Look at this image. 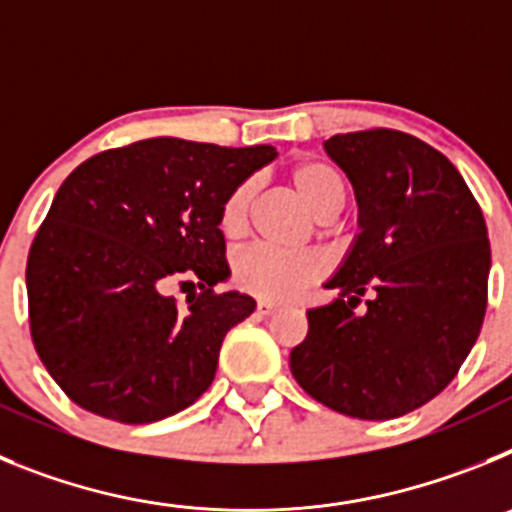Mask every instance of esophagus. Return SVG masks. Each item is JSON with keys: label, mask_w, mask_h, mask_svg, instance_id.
I'll list each match as a JSON object with an SVG mask.
<instances>
[{"label": "esophagus", "mask_w": 512, "mask_h": 512, "mask_svg": "<svg viewBox=\"0 0 512 512\" xmlns=\"http://www.w3.org/2000/svg\"><path fill=\"white\" fill-rule=\"evenodd\" d=\"M277 310H279V307L274 305V302H266V300H261L259 305H256V312H259V315H264V318H266V315H274Z\"/></svg>", "instance_id": "obj_1"}]
</instances>
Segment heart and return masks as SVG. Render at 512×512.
<instances>
[{
  "instance_id": "obj_1",
  "label": "heart",
  "mask_w": 512,
  "mask_h": 512,
  "mask_svg": "<svg viewBox=\"0 0 512 512\" xmlns=\"http://www.w3.org/2000/svg\"><path fill=\"white\" fill-rule=\"evenodd\" d=\"M289 182L297 189L310 210L320 217L336 215L346 200V179L323 158H300L289 166ZM253 205V182L235 184L220 205V230L228 238H238L248 228ZM320 253H287L266 246L243 248L233 259V284L251 297L266 302H282L295 297L307 284L325 274Z\"/></svg>"
}]
</instances>
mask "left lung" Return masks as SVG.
I'll return each mask as SVG.
<instances>
[{"label":"left lung","mask_w":512,"mask_h":512,"mask_svg":"<svg viewBox=\"0 0 512 512\" xmlns=\"http://www.w3.org/2000/svg\"><path fill=\"white\" fill-rule=\"evenodd\" d=\"M325 151L354 184L361 233L325 284L338 300L307 310L289 369L336 413L400 418L449 387L482 330L485 215L456 166L415 135L356 130Z\"/></svg>","instance_id":"1"}]
</instances>
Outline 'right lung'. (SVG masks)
Instances as JSON below:
<instances>
[{
    "instance_id": "1",
    "label": "right lung",
    "mask_w": 512,
    "mask_h": 512,
    "mask_svg": "<svg viewBox=\"0 0 512 512\" xmlns=\"http://www.w3.org/2000/svg\"><path fill=\"white\" fill-rule=\"evenodd\" d=\"M271 146L148 138L76 166L27 253L35 351L79 408L140 425L189 408L215 379L223 338L256 302L215 292L230 274L220 205ZM198 292L182 308L171 281Z\"/></svg>"
}]
</instances>
